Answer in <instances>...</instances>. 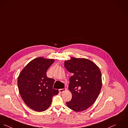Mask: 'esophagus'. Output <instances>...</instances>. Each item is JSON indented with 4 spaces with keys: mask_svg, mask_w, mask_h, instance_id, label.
Segmentation results:
<instances>
[{
    "mask_svg": "<svg viewBox=\"0 0 128 128\" xmlns=\"http://www.w3.org/2000/svg\"><path fill=\"white\" fill-rule=\"evenodd\" d=\"M66 90V89H60L59 90V91L61 92V93H62V92H64V91H65Z\"/></svg>",
    "mask_w": 128,
    "mask_h": 128,
    "instance_id": "1",
    "label": "esophagus"
}]
</instances>
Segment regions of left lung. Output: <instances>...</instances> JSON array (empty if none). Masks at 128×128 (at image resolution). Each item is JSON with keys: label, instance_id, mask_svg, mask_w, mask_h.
<instances>
[{"label": "left lung", "instance_id": "obj_1", "mask_svg": "<svg viewBox=\"0 0 128 128\" xmlns=\"http://www.w3.org/2000/svg\"><path fill=\"white\" fill-rule=\"evenodd\" d=\"M64 66L73 74L68 87L72 97L71 101L66 103L67 106L75 112L83 111L94 104L101 91L100 70L90 60L72 57L65 61Z\"/></svg>", "mask_w": 128, "mask_h": 128}]
</instances>
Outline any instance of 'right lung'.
Masks as SVG:
<instances>
[{
    "label": "right lung",
    "instance_id": "obj_1",
    "mask_svg": "<svg viewBox=\"0 0 128 128\" xmlns=\"http://www.w3.org/2000/svg\"><path fill=\"white\" fill-rule=\"evenodd\" d=\"M54 61L41 57L35 58L19 75L17 85L20 96L26 105L34 111L46 110L51 104L52 97L59 93L58 90L53 89L54 79L46 75L47 70Z\"/></svg>",
    "mask_w": 128,
    "mask_h": 128
}]
</instances>
